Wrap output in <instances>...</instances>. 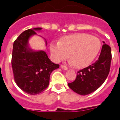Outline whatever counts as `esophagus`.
<instances>
[{
    "instance_id": "obj_1",
    "label": "esophagus",
    "mask_w": 120,
    "mask_h": 120,
    "mask_svg": "<svg viewBox=\"0 0 120 120\" xmlns=\"http://www.w3.org/2000/svg\"><path fill=\"white\" fill-rule=\"evenodd\" d=\"M60 67H61V68L63 70H68V68L66 67V66L65 65H60Z\"/></svg>"
}]
</instances>
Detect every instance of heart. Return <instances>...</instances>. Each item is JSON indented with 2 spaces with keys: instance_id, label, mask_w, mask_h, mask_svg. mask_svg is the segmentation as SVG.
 <instances>
[{
  "instance_id": "obj_1",
  "label": "heart",
  "mask_w": 120,
  "mask_h": 120,
  "mask_svg": "<svg viewBox=\"0 0 120 120\" xmlns=\"http://www.w3.org/2000/svg\"><path fill=\"white\" fill-rule=\"evenodd\" d=\"M101 48L98 37L85 33L68 35L60 41H53L50 45L52 60L55 63L68 58L77 68L90 65L97 57Z\"/></svg>"
}]
</instances>
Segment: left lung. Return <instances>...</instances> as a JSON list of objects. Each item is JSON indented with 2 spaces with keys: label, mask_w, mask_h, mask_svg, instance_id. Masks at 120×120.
<instances>
[{
  "label": "left lung",
  "mask_w": 120,
  "mask_h": 120,
  "mask_svg": "<svg viewBox=\"0 0 120 120\" xmlns=\"http://www.w3.org/2000/svg\"><path fill=\"white\" fill-rule=\"evenodd\" d=\"M98 60L91 65L77 72L75 81L68 86L75 93L81 95L90 94L102 85L110 72L112 60L111 48L104 41Z\"/></svg>",
  "instance_id": "8db88e82"
}]
</instances>
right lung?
<instances>
[{"label":"right lung","mask_w":120,"mask_h":120,"mask_svg":"<svg viewBox=\"0 0 120 120\" xmlns=\"http://www.w3.org/2000/svg\"><path fill=\"white\" fill-rule=\"evenodd\" d=\"M41 30L37 27L24 31L13 45L12 67L14 80L22 90L32 95L46 90L51 73L59 68L58 64L50 61L45 52L34 50L29 47L30 38L37 35L36 31Z\"/></svg>","instance_id":"add662e5"}]
</instances>
